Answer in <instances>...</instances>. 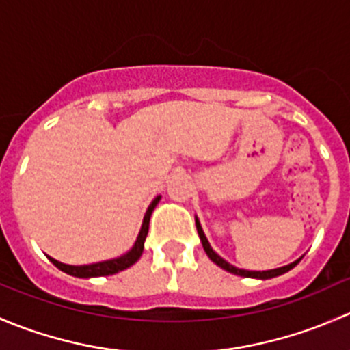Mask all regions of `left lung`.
Instances as JSON below:
<instances>
[{
    "instance_id": "obj_1",
    "label": "left lung",
    "mask_w": 350,
    "mask_h": 350,
    "mask_svg": "<svg viewBox=\"0 0 350 350\" xmlns=\"http://www.w3.org/2000/svg\"><path fill=\"white\" fill-rule=\"evenodd\" d=\"M196 230H198V235H200V239H201V243H203V249H204V252H206V256L210 257V259L213 260V262L217 264V266H220L221 269L228 271V273H232V274H237V276L257 278V280H271V278H276V276H281V274L288 273L289 269H293V267H295L296 264H298L299 260H301V259H298V260H295V262L288 264V266L278 267V269H271V271H245V269H239V267H234V266H232V264H228L227 260L221 259V257L218 256V254L215 252L213 249H211L210 243H208V241H206V237H204L203 228H201V225H200V221H198V218H196Z\"/></svg>"
}]
</instances>
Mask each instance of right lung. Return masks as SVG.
Masks as SVG:
<instances>
[{
    "instance_id": "1",
    "label": "right lung",
    "mask_w": 350,
    "mask_h": 350,
    "mask_svg": "<svg viewBox=\"0 0 350 350\" xmlns=\"http://www.w3.org/2000/svg\"><path fill=\"white\" fill-rule=\"evenodd\" d=\"M159 200H161V196L155 198L152 203H150V206L147 208V213H146V217H144V224H142V228H140L139 237H137V241H135V245L132 247V250H129L126 254H123V256L116 257V259H111V260H105V262L90 264V266H67V264L59 262V260L52 259V257H49V259H51V262L54 264L55 267H59L61 271H64V273L70 274V276H76V278L109 276V274H116V273H120V271L126 269V267H130L132 264H135L137 260L140 259V256H142L144 242H146L147 234H149L150 215H152L155 204L159 203Z\"/></svg>"
}]
</instances>
